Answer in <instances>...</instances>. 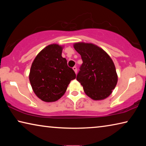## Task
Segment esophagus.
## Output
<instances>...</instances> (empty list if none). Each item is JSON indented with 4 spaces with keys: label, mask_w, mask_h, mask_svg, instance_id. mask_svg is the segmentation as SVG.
<instances>
[{
    "label": "esophagus",
    "mask_w": 146,
    "mask_h": 146,
    "mask_svg": "<svg viewBox=\"0 0 146 146\" xmlns=\"http://www.w3.org/2000/svg\"><path fill=\"white\" fill-rule=\"evenodd\" d=\"M73 70H74V71H75V73L76 74V73H77V68H76V66H74L73 68Z\"/></svg>",
    "instance_id": "obj_1"
}]
</instances>
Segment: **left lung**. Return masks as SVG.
<instances>
[{
    "label": "left lung",
    "mask_w": 146,
    "mask_h": 146,
    "mask_svg": "<svg viewBox=\"0 0 146 146\" xmlns=\"http://www.w3.org/2000/svg\"><path fill=\"white\" fill-rule=\"evenodd\" d=\"M73 47L83 62L76 80L89 97L95 100L105 99L111 94L118 81L112 59L104 50L93 44L78 42Z\"/></svg>",
    "instance_id": "obj_1"
}]
</instances>
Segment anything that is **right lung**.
<instances>
[{"instance_id":"right-lung-1","label":"right lung","mask_w":146,"mask_h":146,"mask_svg":"<svg viewBox=\"0 0 146 146\" xmlns=\"http://www.w3.org/2000/svg\"><path fill=\"white\" fill-rule=\"evenodd\" d=\"M63 47L50 44L44 48L34 59L29 79L35 95L46 102L60 98L71 80L76 78L67 60L62 56Z\"/></svg>"}]
</instances>
